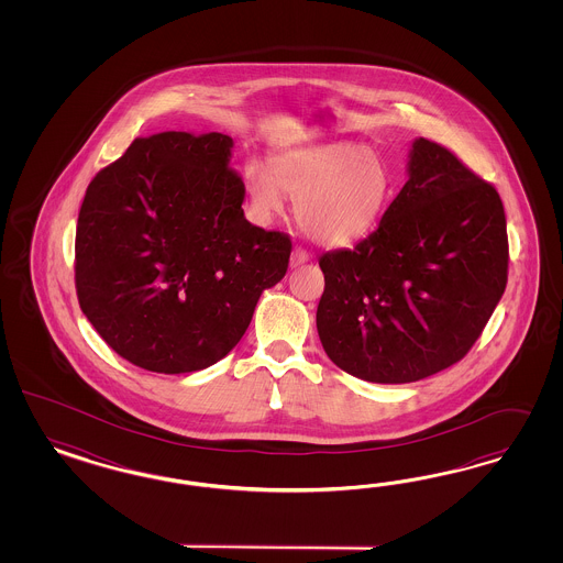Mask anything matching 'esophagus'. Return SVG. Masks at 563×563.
Returning <instances> with one entry per match:
<instances>
[{"label":"esophagus","instance_id":"obj_1","mask_svg":"<svg viewBox=\"0 0 563 563\" xmlns=\"http://www.w3.org/2000/svg\"><path fill=\"white\" fill-rule=\"evenodd\" d=\"M306 262H309V254L301 247H295L292 254H290V268H297V266H303Z\"/></svg>","mask_w":563,"mask_h":563}]
</instances>
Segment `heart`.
Here are the masks:
<instances>
[{
  "label": "heart",
  "mask_w": 563,
  "mask_h": 563,
  "mask_svg": "<svg viewBox=\"0 0 563 563\" xmlns=\"http://www.w3.org/2000/svg\"><path fill=\"white\" fill-rule=\"evenodd\" d=\"M245 169L257 217L273 219L283 196L295 198V221L309 238L342 247L369 233L390 196V177L377 154L358 144H316Z\"/></svg>",
  "instance_id": "heart-1"
}]
</instances>
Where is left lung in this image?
<instances>
[{
	"instance_id": "8db88e82",
	"label": "left lung",
	"mask_w": 563,
	"mask_h": 563,
	"mask_svg": "<svg viewBox=\"0 0 563 563\" xmlns=\"http://www.w3.org/2000/svg\"><path fill=\"white\" fill-rule=\"evenodd\" d=\"M407 175L369 238L320 257L325 355L374 384H409L461 361L508 283L494 186L426 137H415Z\"/></svg>"
}]
</instances>
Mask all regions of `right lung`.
Here are the masks:
<instances>
[{
    "mask_svg": "<svg viewBox=\"0 0 563 563\" xmlns=\"http://www.w3.org/2000/svg\"><path fill=\"white\" fill-rule=\"evenodd\" d=\"M231 153L233 137L219 132L136 137L86 189L78 301L142 369L189 374L221 361L289 268V235L245 219Z\"/></svg>",
    "mask_w": 563,
    "mask_h": 563,
    "instance_id": "1",
    "label": "right lung"
}]
</instances>
